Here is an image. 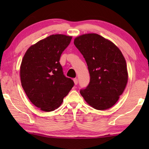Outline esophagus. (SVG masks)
Here are the masks:
<instances>
[{
  "instance_id": "1",
  "label": "esophagus",
  "mask_w": 149,
  "mask_h": 149,
  "mask_svg": "<svg viewBox=\"0 0 149 149\" xmlns=\"http://www.w3.org/2000/svg\"><path fill=\"white\" fill-rule=\"evenodd\" d=\"M74 84H75V85H77V83H78V80H77V78H75L74 79Z\"/></svg>"
}]
</instances>
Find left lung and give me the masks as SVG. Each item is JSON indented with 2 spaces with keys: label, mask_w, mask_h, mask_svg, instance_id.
<instances>
[{
  "label": "left lung",
  "mask_w": 149,
  "mask_h": 149,
  "mask_svg": "<svg viewBox=\"0 0 149 149\" xmlns=\"http://www.w3.org/2000/svg\"><path fill=\"white\" fill-rule=\"evenodd\" d=\"M74 45L86 60L90 82L80 93L88 105L97 110L113 106L128 81L125 59L118 47L95 33L82 34Z\"/></svg>",
  "instance_id": "left-lung-1"
}]
</instances>
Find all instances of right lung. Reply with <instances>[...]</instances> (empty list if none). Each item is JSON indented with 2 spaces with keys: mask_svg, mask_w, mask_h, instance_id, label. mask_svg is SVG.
I'll use <instances>...</instances> for the list:
<instances>
[{
  "mask_svg": "<svg viewBox=\"0 0 149 149\" xmlns=\"http://www.w3.org/2000/svg\"><path fill=\"white\" fill-rule=\"evenodd\" d=\"M72 38L65 34H52L31 45L22 59V86L31 102L43 111L58 108L74 86V81L63 75L59 63Z\"/></svg>",
  "mask_w": 149,
  "mask_h": 149,
  "instance_id": "obj_1",
  "label": "right lung"
}]
</instances>
